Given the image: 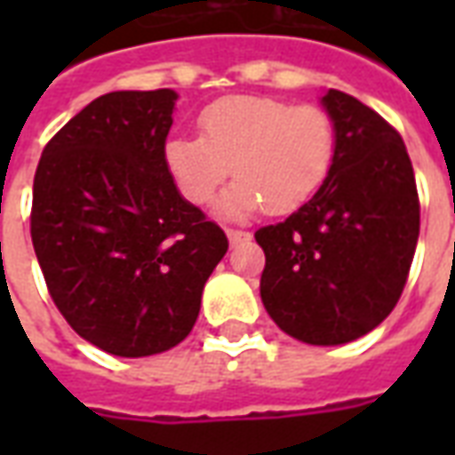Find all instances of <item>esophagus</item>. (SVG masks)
Returning a JSON list of instances; mask_svg holds the SVG:
<instances>
[{
  "instance_id": "34e87169",
  "label": "esophagus",
  "mask_w": 455,
  "mask_h": 455,
  "mask_svg": "<svg viewBox=\"0 0 455 455\" xmlns=\"http://www.w3.org/2000/svg\"><path fill=\"white\" fill-rule=\"evenodd\" d=\"M227 236H228V243H231V246H236V243H241V241H248L251 234H248V231H238V228H227Z\"/></svg>"
}]
</instances>
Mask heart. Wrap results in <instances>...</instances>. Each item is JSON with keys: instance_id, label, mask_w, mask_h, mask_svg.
<instances>
[{"instance_id": "heart-1", "label": "heart", "mask_w": 455, "mask_h": 455, "mask_svg": "<svg viewBox=\"0 0 455 455\" xmlns=\"http://www.w3.org/2000/svg\"><path fill=\"white\" fill-rule=\"evenodd\" d=\"M197 126L199 139L172 136L165 143V168L195 207L209 204L234 172L236 182L219 204L227 217L263 207L290 214L315 197L334 165V121L312 104L234 94L207 104Z\"/></svg>"}]
</instances>
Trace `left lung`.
<instances>
[{"label": "left lung", "mask_w": 455, "mask_h": 455, "mask_svg": "<svg viewBox=\"0 0 455 455\" xmlns=\"http://www.w3.org/2000/svg\"><path fill=\"white\" fill-rule=\"evenodd\" d=\"M329 178L285 221L256 231L260 299L285 334L312 346L361 339L400 299L419 238V197L400 133L355 97L329 90Z\"/></svg>", "instance_id": "obj_1"}]
</instances>
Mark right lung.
<instances>
[{"instance_id": "obj_1", "label": "right lung", "mask_w": 455, "mask_h": 455, "mask_svg": "<svg viewBox=\"0 0 455 455\" xmlns=\"http://www.w3.org/2000/svg\"><path fill=\"white\" fill-rule=\"evenodd\" d=\"M178 92L97 97L48 140L34 178L31 241L65 322L97 348L140 358L178 346L227 234L165 168Z\"/></svg>"}]
</instances>
